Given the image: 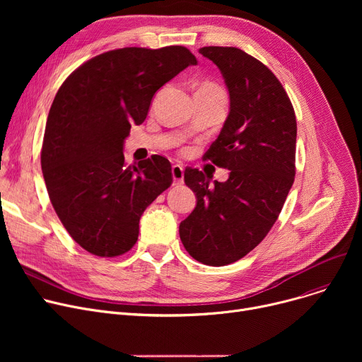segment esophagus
I'll return each mask as SVG.
<instances>
[{
  "mask_svg": "<svg viewBox=\"0 0 362 362\" xmlns=\"http://www.w3.org/2000/svg\"><path fill=\"white\" fill-rule=\"evenodd\" d=\"M171 175H173L175 185L183 183V167L180 164H175L173 167H171Z\"/></svg>",
  "mask_w": 362,
  "mask_h": 362,
  "instance_id": "34e87169",
  "label": "esophagus"
}]
</instances>
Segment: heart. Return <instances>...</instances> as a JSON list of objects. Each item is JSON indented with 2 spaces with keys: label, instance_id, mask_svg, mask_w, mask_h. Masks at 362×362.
I'll list each match as a JSON object with an SVG mask.
<instances>
[{
  "label": "heart",
  "instance_id": "b5f03b06",
  "mask_svg": "<svg viewBox=\"0 0 362 362\" xmlns=\"http://www.w3.org/2000/svg\"><path fill=\"white\" fill-rule=\"evenodd\" d=\"M201 88H210V89H220L218 86H216L214 83H204Z\"/></svg>",
  "mask_w": 362,
  "mask_h": 362
}]
</instances>
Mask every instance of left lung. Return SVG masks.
<instances>
[{
    "label": "left lung",
    "instance_id": "left-lung-1",
    "mask_svg": "<svg viewBox=\"0 0 362 362\" xmlns=\"http://www.w3.org/2000/svg\"><path fill=\"white\" fill-rule=\"evenodd\" d=\"M199 54L221 71L230 107L204 160L230 170L226 182L185 170L197 195L195 210L179 226L180 240L197 261L232 264L267 236L295 180L296 117L273 71L235 47H204Z\"/></svg>",
    "mask_w": 362,
    "mask_h": 362
}]
</instances>
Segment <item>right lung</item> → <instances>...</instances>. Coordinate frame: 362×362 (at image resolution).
Here are the masks:
<instances>
[{"label": "right lung", "instance_id": "right-lung-1", "mask_svg": "<svg viewBox=\"0 0 362 362\" xmlns=\"http://www.w3.org/2000/svg\"><path fill=\"white\" fill-rule=\"evenodd\" d=\"M197 63L180 45L112 49L76 69L57 92L44 133L42 173L57 216L88 252H127L146 206L171 185L167 158L127 165L123 145L132 124L146 119L156 92Z\"/></svg>", "mask_w": 362, "mask_h": 362}]
</instances>
